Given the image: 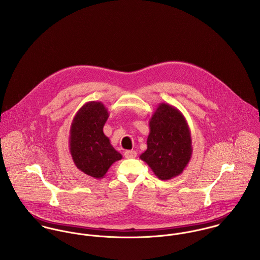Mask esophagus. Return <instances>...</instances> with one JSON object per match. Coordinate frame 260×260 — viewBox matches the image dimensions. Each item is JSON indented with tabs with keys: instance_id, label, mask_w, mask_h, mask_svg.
<instances>
[{
	"instance_id": "1",
	"label": "esophagus",
	"mask_w": 260,
	"mask_h": 260,
	"mask_svg": "<svg viewBox=\"0 0 260 260\" xmlns=\"http://www.w3.org/2000/svg\"><path fill=\"white\" fill-rule=\"evenodd\" d=\"M124 156H125V158H127V159L135 158V157L137 156V152L134 151V150H128V151H125Z\"/></svg>"
}]
</instances>
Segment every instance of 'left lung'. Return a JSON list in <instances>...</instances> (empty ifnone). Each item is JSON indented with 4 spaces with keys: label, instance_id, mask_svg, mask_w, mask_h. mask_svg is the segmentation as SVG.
<instances>
[{
    "label": "left lung",
    "instance_id": "8db88e82",
    "mask_svg": "<svg viewBox=\"0 0 260 260\" xmlns=\"http://www.w3.org/2000/svg\"><path fill=\"white\" fill-rule=\"evenodd\" d=\"M147 149L140 159L161 180L180 175L192 156L191 133L183 114L172 105L160 103L149 120Z\"/></svg>",
    "mask_w": 260,
    "mask_h": 260
}]
</instances>
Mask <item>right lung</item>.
<instances>
[{
    "label": "right lung",
    "mask_w": 260,
    "mask_h": 260,
    "mask_svg": "<svg viewBox=\"0 0 260 260\" xmlns=\"http://www.w3.org/2000/svg\"><path fill=\"white\" fill-rule=\"evenodd\" d=\"M108 117L102 102H87L76 113L70 128L69 149L76 167L96 179L103 178L112 164L122 159L103 132Z\"/></svg>",
    "instance_id": "right-lung-1"
}]
</instances>
